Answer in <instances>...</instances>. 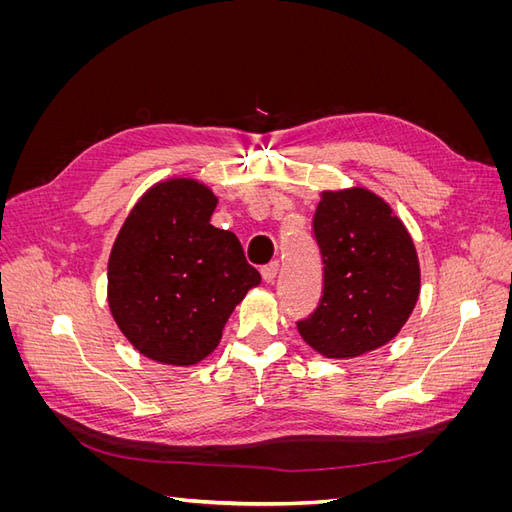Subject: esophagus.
<instances>
[{"label": "esophagus", "mask_w": 512, "mask_h": 512, "mask_svg": "<svg viewBox=\"0 0 512 512\" xmlns=\"http://www.w3.org/2000/svg\"><path fill=\"white\" fill-rule=\"evenodd\" d=\"M277 271H280V262H277V260L269 262V265H265V267L260 269V273H262V280H265L267 284H273V282H275V277H277Z\"/></svg>", "instance_id": "obj_1"}]
</instances>
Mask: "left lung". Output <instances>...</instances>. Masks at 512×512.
Segmentation results:
<instances>
[{
  "instance_id": "left-lung-1",
  "label": "left lung",
  "mask_w": 512,
  "mask_h": 512,
  "mask_svg": "<svg viewBox=\"0 0 512 512\" xmlns=\"http://www.w3.org/2000/svg\"><path fill=\"white\" fill-rule=\"evenodd\" d=\"M322 297L297 320L305 342L329 359L376 350L399 333L418 299L421 269L406 226L363 188L324 192L314 213Z\"/></svg>"
}]
</instances>
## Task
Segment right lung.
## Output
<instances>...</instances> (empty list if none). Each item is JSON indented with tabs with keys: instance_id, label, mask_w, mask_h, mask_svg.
Here are the masks:
<instances>
[{
	"instance_id": "right-lung-1",
	"label": "right lung",
	"mask_w": 512,
	"mask_h": 512,
	"mask_svg": "<svg viewBox=\"0 0 512 512\" xmlns=\"http://www.w3.org/2000/svg\"><path fill=\"white\" fill-rule=\"evenodd\" d=\"M215 205L198 181L158 183L134 205L113 245L108 305L121 333L153 361H203L232 309L260 284L239 239L209 224Z\"/></svg>"
}]
</instances>
